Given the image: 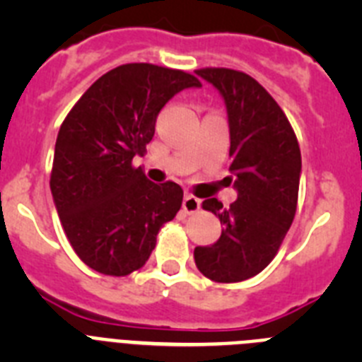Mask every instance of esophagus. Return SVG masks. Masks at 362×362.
Wrapping results in <instances>:
<instances>
[{"mask_svg": "<svg viewBox=\"0 0 362 362\" xmlns=\"http://www.w3.org/2000/svg\"><path fill=\"white\" fill-rule=\"evenodd\" d=\"M201 209V199L192 194H185L183 197V210L187 214H194Z\"/></svg>", "mask_w": 362, "mask_h": 362, "instance_id": "1", "label": "esophagus"}]
</instances>
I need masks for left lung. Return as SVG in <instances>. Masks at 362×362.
Here are the masks:
<instances>
[{
  "mask_svg": "<svg viewBox=\"0 0 362 362\" xmlns=\"http://www.w3.org/2000/svg\"><path fill=\"white\" fill-rule=\"evenodd\" d=\"M216 88L226 107L230 129V183L235 203L225 209L216 197L203 209L219 217L221 238L196 246L201 274L217 283L250 279L276 257L296 216L300 150L276 99L248 74L230 69L196 70Z\"/></svg>",
  "mask_w": 362,
  "mask_h": 362,
  "instance_id": "left-lung-1",
  "label": "left lung"
}]
</instances>
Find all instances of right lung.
<instances>
[{
	"label": "right lung",
	"instance_id": "right-lung-1",
	"mask_svg": "<svg viewBox=\"0 0 362 362\" xmlns=\"http://www.w3.org/2000/svg\"><path fill=\"white\" fill-rule=\"evenodd\" d=\"M199 86L183 70L129 63L101 76L63 121L50 190L74 252L92 270L121 277L141 268L181 209L183 188L152 183L132 161L152 141L161 108Z\"/></svg>",
	"mask_w": 362,
	"mask_h": 362
}]
</instances>
